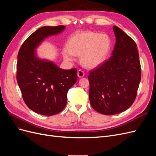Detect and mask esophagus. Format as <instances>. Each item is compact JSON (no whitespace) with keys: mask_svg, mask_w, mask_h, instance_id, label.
Segmentation results:
<instances>
[{"mask_svg":"<svg viewBox=\"0 0 156 156\" xmlns=\"http://www.w3.org/2000/svg\"><path fill=\"white\" fill-rule=\"evenodd\" d=\"M84 75V72H83V70H81V69L78 70V72H77V76H78L79 78L83 77Z\"/></svg>","mask_w":156,"mask_h":156,"instance_id":"1","label":"esophagus"}]
</instances>
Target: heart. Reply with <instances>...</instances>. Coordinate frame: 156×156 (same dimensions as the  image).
Here are the masks:
<instances>
[{"label": "heart", "mask_w": 156, "mask_h": 156, "mask_svg": "<svg viewBox=\"0 0 156 156\" xmlns=\"http://www.w3.org/2000/svg\"><path fill=\"white\" fill-rule=\"evenodd\" d=\"M111 48L107 34L87 31L79 32L70 37L68 46L62 49L64 60L72 61L74 55H81V62L87 68H95L104 62Z\"/></svg>", "instance_id": "heart-1"}]
</instances>
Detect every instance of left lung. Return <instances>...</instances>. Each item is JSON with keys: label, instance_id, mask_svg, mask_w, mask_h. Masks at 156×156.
<instances>
[{"label": "left lung", "instance_id": "1", "mask_svg": "<svg viewBox=\"0 0 156 156\" xmlns=\"http://www.w3.org/2000/svg\"><path fill=\"white\" fill-rule=\"evenodd\" d=\"M112 56L90 73L89 100L97 112L112 115L133 104L141 79L139 56L135 42L116 26Z\"/></svg>", "mask_w": 156, "mask_h": 156}]
</instances>
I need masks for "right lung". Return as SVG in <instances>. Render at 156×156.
<instances>
[{
	"label": "right lung",
	"instance_id": "1",
	"mask_svg": "<svg viewBox=\"0 0 156 156\" xmlns=\"http://www.w3.org/2000/svg\"><path fill=\"white\" fill-rule=\"evenodd\" d=\"M65 29L63 25L42 27L28 37L19 51L17 81L26 105L37 114L52 116L62 111L68 90L77 81V69H62L37 55L42 41Z\"/></svg>",
	"mask_w": 156,
	"mask_h": 156
}]
</instances>
